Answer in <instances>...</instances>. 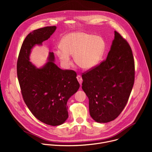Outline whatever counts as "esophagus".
Masks as SVG:
<instances>
[{
	"label": "esophagus",
	"instance_id": "esophagus-1",
	"mask_svg": "<svg viewBox=\"0 0 152 152\" xmlns=\"http://www.w3.org/2000/svg\"><path fill=\"white\" fill-rule=\"evenodd\" d=\"M77 79L78 82H79L80 85H82V77H81L80 75H77Z\"/></svg>",
	"mask_w": 152,
	"mask_h": 152
}]
</instances>
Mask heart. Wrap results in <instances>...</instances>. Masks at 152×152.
<instances>
[{
  "mask_svg": "<svg viewBox=\"0 0 152 152\" xmlns=\"http://www.w3.org/2000/svg\"><path fill=\"white\" fill-rule=\"evenodd\" d=\"M55 51L61 64L68 68L71 64L70 55L83 70L94 68L100 62L105 50L102 38L83 32H72L65 36Z\"/></svg>",
  "mask_w": 152,
  "mask_h": 152,
  "instance_id": "obj_1",
  "label": "heart"
}]
</instances>
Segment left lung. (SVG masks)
<instances>
[{
	"label": "left lung",
	"instance_id": "1",
	"mask_svg": "<svg viewBox=\"0 0 152 152\" xmlns=\"http://www.w3.org/2000/svg\"><path fill=\"white\" fill-rule=\"evenodd\" d=\"M82 77L92 118L103 123L115 120L128 101L135 79L134 56L126 40L114 31L106 59Z\"/></svg>",
	"mask_w": 152,
	"mask_h": 152
}]
</instances>
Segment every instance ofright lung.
<instances>
[{
	"label": "right lung",
	"instance_id": "obj_1",
	"mask_svg": "<svg viewBox=\"0 0 152 152\" xmlns=\"http://www.w3.org/2000/svg\"><path fill=\"white\" fill-rule=\"evenodd\" d=\"M56 27L47 26L29 33L19 53L17 72L23 100L32 114L50 126L63 124L69 117L67 101L79 88L73 70H62L55 64L53 52L48 62L37 68L30 61L32 49L41 46L54 33Z\"/></svg>",
	"mask_w": 152,
	"mask_h": 152
}]
</instances>
